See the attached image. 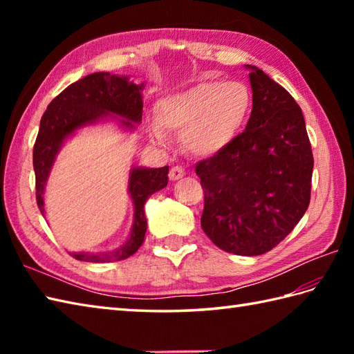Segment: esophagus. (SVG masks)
<instances>
[{
	"instance_id": "obj_1",
	"label": "esophagus",
	"mask_w": 354,
	"mask_h": 354,
	"mask_svg": "<svg viewBox=\"0 0 354 354\" xmlns=\"http://www.w3.org/2000/svg\"><path fill=\"white\" fill-rule=\"evenodd\" d=\"M184 175H185V171L181 165H175V167H171V170L169 173L171 181H178V179H181Z\"/></svg>"
}]
</instances>
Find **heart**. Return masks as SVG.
<instances>
[{
    "label": "heart",
    "instance_id": "1",
    "mask_svg": "<svg viewBox=\"0 0 354 354\" xmlns=\"http://www.w3.org/2000/svg\"><path fill=\"white\" fill-rule=\"evenodd\" d=\"M250 106L251 95L243 85L221 80L199 82L158 102V126L152 129V137L162 142L164 132L183 135L184 146L192 153L214 155L236 137Z\"/></svg>",
    "mask_w": 354,
    "mask_h": 354
}]
</instances>
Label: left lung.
I'll return each instance as SVG.
<instances>
[{"instance_id":"8db88e82","label":"left lung","mask_w":354,"mask_h":354,"mask_svg":"<svg viewBox=\"0 0 354 354\" xmlns=\"http://www.w3.org/2000/svg\"><path fill=\"white\" fill-rule=\"evenodd\" d=\"M252 111L242 133L196 164L201 227L221 250L260 255L283 242L310 202L313 153L301 108L250 66Z\"/></svg>"}]
</instances>
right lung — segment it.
<instances>
[{"label":"right lung","mask_w":354,"mask_h":354,"mask_svg":"<svg viewBox=\"0 0 354 354\" xmlns=\"http://www.w3.org/2000/svg\"><path fill=\"white\" fill-rule=\"evenodd\" d=\"M141 85H135L127 77H118L109 73H93L74 82L51 100L41 118L39 132L33 147V167L36 176V202L44 216V189L48 173L66 137L79 127L94 123L108 114H117L124 126L131 122L140 123L142 117ZM169 165L160 169H133L129 179V193L133 201L135 217L131 237L114 252H74V259L91 263L120 261L138 251L145 242L147 221L145 204L149 196L164 189L169 183Z\"/></svg>","instance_id":"obj_1"}]
</instances>
